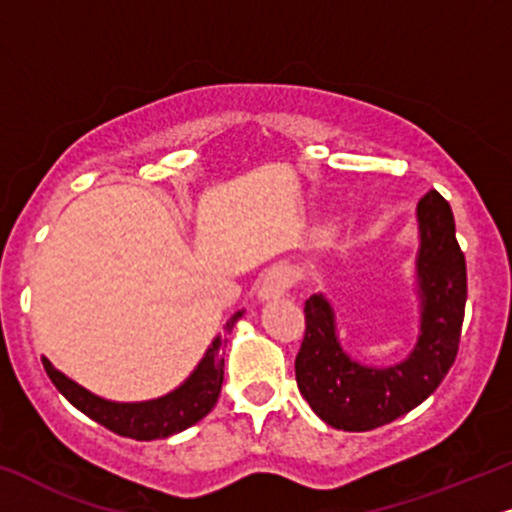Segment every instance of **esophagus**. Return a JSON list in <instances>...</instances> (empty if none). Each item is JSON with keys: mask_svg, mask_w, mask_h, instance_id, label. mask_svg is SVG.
Listing matches in <instances>:
<instances>
[{"mask_svg": "<svg viewBox=\"0 0 512 512\" xmlns=\"http://www.w3.org/2000/svg\"><path fill=\"white\" fill-rule=\"evenodd\" d=\"M292 285H294L292 273H289L285 266H275L268 270L266 277H263L261 289H258V296H261L263 301L280 299V296H285L289 289H292Z\"/></svg>", "mask_w": 512, "mask_h": 512, "instance_id": "obj_1", "label": "esophagus"}]
</instances>
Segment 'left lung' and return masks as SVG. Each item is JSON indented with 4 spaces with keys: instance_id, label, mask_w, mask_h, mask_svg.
I'll use <instances>...</instances> for the list:
<instances>
[{
    "instance_id": "left-lung-1",
    "label": "left lung",
    "mask_w": 512,
    "mask_h": 512,
    "mask_svg": "<svg viewBox=\"0 0 512 512\" xmlns=\"http://www.w3.org/2000/svg\"><path fill=\"white\" fill-rule=\"evenodd\" d=\"M418 220L422 323L418 344L406 361L391 368H365L351 361L334 334L330 304L323 296L306 301V332L294 361L296 384L315 415L334 430L368 432L394 422L434 394L456 361L468 299L456 220L437 189L420 199Z\"/></svg>"
}]
</instances>
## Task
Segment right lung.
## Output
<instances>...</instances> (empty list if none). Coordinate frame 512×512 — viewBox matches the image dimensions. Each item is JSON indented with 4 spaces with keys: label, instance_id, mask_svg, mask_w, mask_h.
<instances>
[{
    "label": "right lung",
    "instance_id": "add662e5",
    "mask_svg": "<svg viewBox=\"0 0 512 512\" xmlns=\"http://www.w3.org/2000/svg\"><path fill=\"white\" fill-rule=\"evenodd\" d=\"M242 318V311H237L227 320L225 332H230L235 327L237 320ZM223 342L216 339L211 349L206 351V356L201 358L197 370L189 375V380L182 384L180 389H175L173 394L161 396L156 401H144V403H113L104 401L99 396L90 394L87 389H82L80 384L68 380L66 375H61L47 358H42L44 370H47L49 380L54 382V387L73 403L75 408L82 410L87 418H92L99 425H104L106 430L121 434V437H130L137 441H151V439H166L170 434L187 430L194 422L206 418L211 413V408L216 406L220 387H223V368L225 358L220 353Z\"/></svg>",
    "mask_w": 512,
    "mask_h": 512
}]
</instances>
